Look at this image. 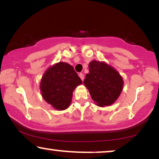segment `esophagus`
<instances>
[{
    "label": "esophagus",
    "instance_id": "esophagus-1",
    "mask_svg": "<svg viewBox=\"0 0 159 159\" xmlns=\"http://www.w3.org/2000/svg\"><path fill=\"white\" fill-rule=\"evenodd\" d=\"M79 75L80 78H81L82 81H84V74L83 73H79V75Z\"/></svg>",
    "mask_w": 159,
    "mask_h": 159
}]
</instances>
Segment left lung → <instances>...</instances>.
Returning a JSON list of instances; mask_svg holds the SVG:
<instances>
[{
  "mask_svg": "<svg viewBox=\"0 0 159 159\" xmlns=\"http://www.w3.org/2000/svg\"><path fill=\"white\" fill-rule=\"evenodd\" d=\"M91 98L99 107L112 105L119 98L123 87V79L114 67L104 61L89 63V73L84 81Z\"/></svg>",
  "mask_w": 159,
  "mask_h": 159,
  "instance_id": "1",
  "label": "left lung"
}]
</instances>
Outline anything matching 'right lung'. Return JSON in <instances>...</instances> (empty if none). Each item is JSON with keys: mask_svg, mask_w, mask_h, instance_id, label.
Wrapping results in <instances>:
<instances>
[{"mask_svg": "<svg viewBox=\"0 0 159 159\" xmlns=\"http://www.w3.org/2000/svg\"><path fill=\"white\" fill-rule=\"evenodd\" d=\"M82 81L73 66L59 62L47 69L40 81L42 96L54 109L63 111L72 102L73 91Z\"/></svg>", "mask_w": 159, "mask_h": 159, "instance_id": "right-lung-1", "label": "right lung"}]
</instances>
